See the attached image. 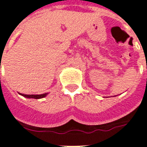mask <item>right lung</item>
Returning <instances> with one entry per match:
<instances>
[{
	"instance_id": "right-lung-1",
	"label": "right lung",
	"mask_w": 147,
	"mask_h": 147,
	"mask_svg": "<svg viewBox=\"0 0 147 147\" xmlns=\"http://www.w3.org/2000/svg\"><path fill=\"white\" fill-rule=\"evenodd\" d=\"M20 95L22 96L25 97V98H34V99H40V98H42L46 97L48 94V93H45V94H20L19 93Z\"/></svg>"
}]
</instances>
